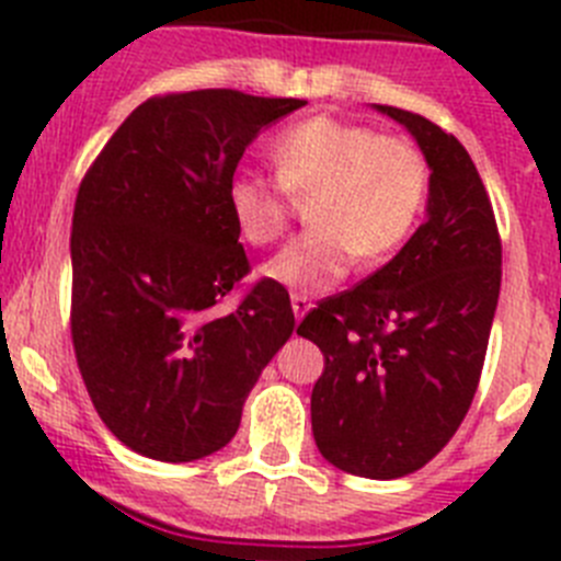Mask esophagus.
<instances>
[{
  "instance_id": "1",
  "label": "esophagus",
  "mask_w": 561,
  "mask_h": 561,
  "mask_svg": "<svg viewBox=\"0 0 561 561\" xmlns=\"http://www.w3.org/2000/svg\"><path fill=\"white\" fill-rule=\"evenodd\" d=\"M290 305H293V316H296V321H301V318H305V312L310 310V299H307V296H301V293H293Z\"/></svg>"
}]
</instances>
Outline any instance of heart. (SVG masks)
Returning <instances> with one entry per match:
<instances>
[{
	"instance_id": "heart-1",
	"label": "heart",
	"mask_w": 561,
	"mask_h": 561,
	"mask_svg": "<svg viewBox=\"0 0 561 561\" xmlns=\"http://www.w3.org/2000/svg\"><path fill=\"white\" fill-rule=\"evenodd\" d=\"M276 179L240 173L226 186V206L240 240L276 243L296 201L310 198V229L265 262L262 274L301 296L335 287L355 260L380 265L411 237L425 209V153L405 136L350 119L318 117L287 125L271 139Z\"/></svg>"
}]
</instances>
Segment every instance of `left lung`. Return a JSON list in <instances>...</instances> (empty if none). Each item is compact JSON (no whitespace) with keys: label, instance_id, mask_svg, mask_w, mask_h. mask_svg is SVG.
I'll use <instances>...</instances> for the list:
<instances>
[{"label":"left lung","instance_id":"left-lung-1","mask_svg":"<svg viewBox=\"0 0 561 561\" xmlns=\"http://www.w3.org/2000/svg\"><path fill=\"white\" fill-rule=\"evenodd\" d=\"M377 108L425 153L427 220L380 271L318 301L296 332L324 352L310 397L321 456L391 481L436 458L472 405L503 245L486 186L456 136L413 111Z\"/></svg>","mask_w":561,"mask_h":561}]
</instances>
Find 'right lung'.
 Instances as JSON below:
<instances>
[{
  "label": "right lung",
  "instance_id": "add662e5",
  "mask_svg": "<svg viewBox=\"0 0 561 561\" xmlns=\"http://www.w3.org/2000/svg\"><path fill=\"white\" fill-rule=\"evenodd\" d=\"M305 100L198 89L145 100L80 181L72 346L94 411L156 461L226 447L262 368L290 337V296L249 274L226 186L265 125Z\"/></svg>",
  "mask_w": 561,
  "mask_h": 561
}]
</instances>
